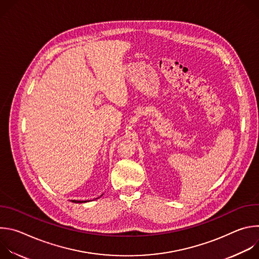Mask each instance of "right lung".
<instances>
[{
  "mask_svg": "<svg viewBox=\"0 0 259 259\" xmlns=\"http://www.w3.org/2000/svg\"><path fill=\"white\" fill-rule=\"evenodd\" d=\"M101 196H102V195H101ZM96 199H97V198H96ZM72 202H73V203H84V202H81V201H76V200H72ZM85 202H86V201H85Z\"/></svg>",
  "mask_w": 259,
  "mask_h": 259,
  "instance_id": "obj_1",
  "label": "right lung"
}]
</instances>
